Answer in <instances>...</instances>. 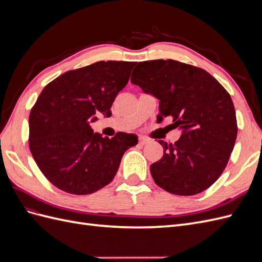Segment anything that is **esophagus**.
I'll return each mask as SVG.
<instances>
[{"instance_id": "esophagus-1", "label": "esophagus", "mask_w": 262, "mask_h": 262, "mask_svg": "<svg viewBox=\"0 0 262 262\" xmlns=\"http://www.w3.org/2000/svg\"><path fill=\"white\" fill-rule=\"evenodd\" d=\"M139 143H140L141 145H145V144L149 143V139H147V138H145V137H140V138H139Z\"/></svg>"}]
</instances>
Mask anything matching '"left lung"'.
Instances as JSON below:
<instances>
[{
	"mask_svg": "<svg viewBox=\"0 0 262 262\" xmlns=\"http://www.w3.org/2000/svg\"><path fill=\"white\" fill-rule=\"evenodd\" d=\"M131 83L160 100L157 122L170 117L181 136L158 141L164 155L150 165L157 186L178 195L208 189L225 169L237 138L233 100L207 71L175 60L139 62Z\"/></svg>",
	"mask_w": 262,
	"mask_h": 262,
	"instance_id": "8db88e82",
	"label": "left lung"
}]
</instances>
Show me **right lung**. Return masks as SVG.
<instances>
[{"label":"right lung","mask_w":262,"mask_h":262,"mask_svg":"<svg viewBox=\"0 0 262 262\" xmlns=\"http://www.w3.org/2000/svg\"><path fill=\"white\" fill-rule=\"evenodd\" d=\"M136 64L99 61L68 71L39 95L29 115V148L53 186L78 195L97 191L113 181L125 150L138 144L136 134L118 132L109 139L90 125L98 113L112 116Z\"/></svg>","instance_id":"right-lung-1"}]
</instances>
